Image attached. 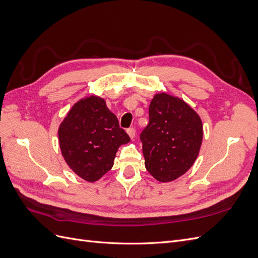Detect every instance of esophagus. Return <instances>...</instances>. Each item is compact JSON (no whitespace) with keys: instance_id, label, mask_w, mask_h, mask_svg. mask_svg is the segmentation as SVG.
I'll use <instances>...</instances> for the list:
<instances>
[{"instance_id":"obj_1","label":"esophagus","mask_w":258,"mask_h":258,"mask_svg":"<svg viewBox=\"0 0 258 258\" xmlns=\"http://www.w3.org/2000/svg\"><path fill=\"white\" fill-rule=\"evenodd\" d=\"M127 134L130 137V139H134L136 137V129L135 128H129L127 129Z\"/></svg>"}]
</instances>
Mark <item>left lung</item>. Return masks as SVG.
Listing matches in <instances>:
<instances>
[{"mask_svg":"<svg viewBox=\"0 0 258 258\" xmlns=\"http://www.w3.org/2000/svg\"><path fill=\"white\" fill-rule=\"evenodd\" d=\"M150 122L140 139L145 168L157 181L170 182L189 170L199 154L204 127L185 101L165 92L150 104Z\"/></svg>","mask_w":258,"mask_h":258,"instance_id":"obj_1","label":"left lung"}]
</instances>
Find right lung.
<instances>
[{"instance_id": "add662e5", "label": "right lung", "mask_w": 258, "mask_h": 258, "mask_svg": "<svg viewBox=\"0 0 258 258\" xmlns=\"http://www.w3.org/2000/svg\"><path fill=\"white\" fill-rule=\"evenodd\" d=\"M58 136L67 165L90 183L112 169L118 147L130 141L105 100L97 96L77 101L60 123Z\"/></svg>"}]
</instances>
